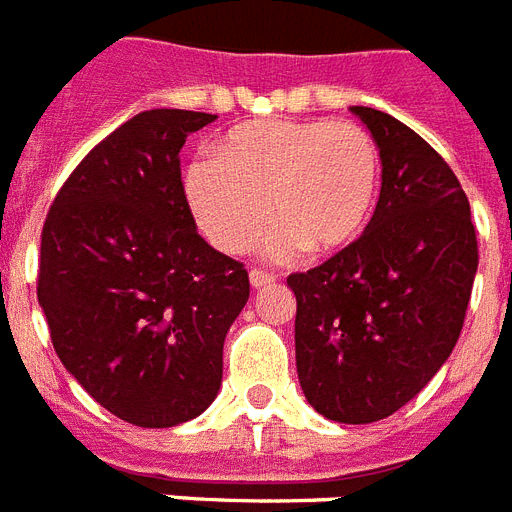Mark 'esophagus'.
Here are the masks:
<instances>
[{"instance_id": "obj_1", "label": "esophagus", "mask_w": 512, "mask_h": 512, "mask_svg": "<svg viewBox=\"0 0 512 512\" xmlns=\"http://www.w3.org/2000/svg\"><path fill=\"white\" fill-rule=\"evenodd\" d=\"M277 275L275 272H264V269H251V285L253 288H261V285H269V282H275Z\"/></svg>"}]
</instances>
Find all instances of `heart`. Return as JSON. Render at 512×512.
Instances as JSON below:
<instances>
[{
  "mask_svg": "<svg viewBox=\"0 0 512 512\" xmlns=\"http://www.w3.org/2000/svg\"><path fill=\"white\" fill-rule=\"evenodd\" d=\"M380 190V153L349 121L261 118L232 129L216 158L185 174L187 203L203 235L227 253L248 251L272 219V251L338 253L357 243Z\"/></svg>",
  "mask_w": 512,
  "mask_h": 512,
  "instance_id": "obj_1",
  "label": "heart"
}]
</instances>
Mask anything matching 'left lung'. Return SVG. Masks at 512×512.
I'll use <instances>...</instances> for the list:
<instances>
[{
  "label": "left lung",
  "instance_id": "1",
  "mask_svg": "<svg viewBox=\"0 0 512 512\" xmlns=\"http://www.w3.org/2000/svg\"><path fill=\"white\" fill-rule=\"evenodd\" d=\"M380 147L383 185L357 243L288 277L298 380L335 423H375L418 396L455 349L478 269L455 171L383 110L354 105Z\"/></svg>",
  "mask_w": 512,
  "mask_h": 512
}]
</instances>
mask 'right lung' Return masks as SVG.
Wrapping results in <instances>:
<instances>
[{"mask_svg":"<svg viewBox=\"0 0 512 512\" xmlns=\"http://www.w3.org/2000/svg\"><path fill=\"white\" fill-rule=\"evenodd\" d=\"M214 118L137 113L84 155L44 219L36 296L57 357L140 428L214 402L224 338L251 296L243 264L198 235L182 185L179 150Z\"/></svg>","mask_w":512,"mask_h":512,"instance_id":"1","label":"right lung"}]
</instances>
